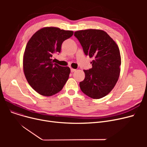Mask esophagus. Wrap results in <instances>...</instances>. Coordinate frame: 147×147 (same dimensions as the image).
Returning a JSON list of instances; mask_svg holds the SVG:
<instances>
[{
    "mask_svg": "<svg viewBox=\"0 0 147 147\" xmlns=\"http://www.w3.org/2000/svg\"><path fill=\"white\" fill-rule=\"evenodd\" d=\"M76 69H74V68H71V73H73V72L76 71Z\"/></svg>",
    "mask_w": 147,
    "mask_h": 147,
    "instance_id": "esophagus-1",
    "label": "esophagus"
}]
</instances>
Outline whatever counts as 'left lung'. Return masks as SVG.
I'll return each instance as SVG.
<instances>
[{
  "label": "left lung",
  "mask_w": 147,
  "mask_h": 147,
  "mask_svg": "<svg viewBox=\"0 0 147 147\" xmlns=\"http://www.w3.org/2000/svg\"><path fill=\"white\" fill-rule=\"evenodd\" d=\"M84 54L93 58L92 68L84 70L85 78L80 82L84 94L93 99L104 97L112 90L120 73V50L113 38L101 30L88 29L74 32Z\"/></svg>",
  "instance_id": "1"
}]
</instances>
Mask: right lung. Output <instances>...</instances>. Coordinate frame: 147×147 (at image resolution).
I'll use <instances>...</instances> for the list:
<instances>
[{
  "instance_id": "right-lung-1",
  "label": "right lung",
  "mask_w": 147,
  "mask_h": 147,
  "mask_svg": "<svg viewBox=\"0 0 147 147\" xmlns=\"http://www.w3.org/2000/svg\"><path fill=\"white\" fill-rule=\"evenodd\" d=\"M73 34V31L48 27L38 30L28 40L23 57V69L28 83L37 93L49 96L63 88L70 69L53 63L52 57L61 52L62 43Z\"/></svg>"
}]
</instances>
